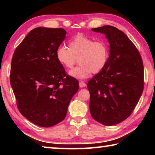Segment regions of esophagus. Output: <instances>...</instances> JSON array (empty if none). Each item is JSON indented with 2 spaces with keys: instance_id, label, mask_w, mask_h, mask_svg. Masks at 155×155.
<instances>
[{
  "instance_id": "34e87169",
  "label": "esophagus",
  "mask_w": 155,
  "mask_h": 155,
  "mask_svg": "<svg viewBox=\"0 0 155 155\" xmlns=\"http://www.w3.org/2000/svg\"><path fill=\"white\" fill-rule=\"evenodd\" d=\"M79 86L81 87H84L86 86V84L83 82V81H80L79 82Z\"/></svg>"
}]
</instances>
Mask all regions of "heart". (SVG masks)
<instances>
[{
    "instance_id": "1",
    "label": "heart",
    "mask_w": 155,
    "mask_h": 155,
    "mask_svg": "<svg viewBox=\"0 0 155 155\" xmlns=\"http://www.w3.org/2000/svg\"><path fill=\"white\" fill-rule=\"evenodd\" d=\"M109 55L108 46L104 41H94L83 33L73 37L68 42V48L59 46L55 52L57 61L68 70L74 67L78 59L80 64L70 74L78 79L87 78L92 72H101L107 65Z\"/></svg>"
}]
</instances>
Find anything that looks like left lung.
I'll use <instances>...</instances> for the list:
<instances>
[{
	"mask_svg": "<svg viewBox=\"0 0 155 155\" xmlns=\"http://www.w3.org/2000/svg\"><path fill=\"white\" fill-rule=\"evenodd\" d=\"M91 30L105 35L109 57L104 69L88 81L90 113L101 124L115 125L130 116L142 94V59L134 44L118 28L106 25Z\"/></svg>",
	"mask_w": 155,
	"mask_h": 155,
	"instance_id": "8db88e82",
	"label": "left lung"
}]
</instances>
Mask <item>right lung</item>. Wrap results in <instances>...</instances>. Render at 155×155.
Returning a JSON list of instances; mask_svg holds the SVG:
<instances>
[{
	"label": "right lung",
	"mask_w": 155,
	"mask_h": 155,
	"mask_svg": "<svg viewBox=\"0 0 155 155\" xmlns=\"http://www.w3.org/2000/svg\"><path fill=\"white\" fill-rule=\"evenodd\" d=\"M65 34L61 28H35L13 54L10 83L18 109L40 127H51L64 120L78 90V81L67 74L55 56Z\"/></svg>",
	"instance_id": "1"
}]
</instances>
